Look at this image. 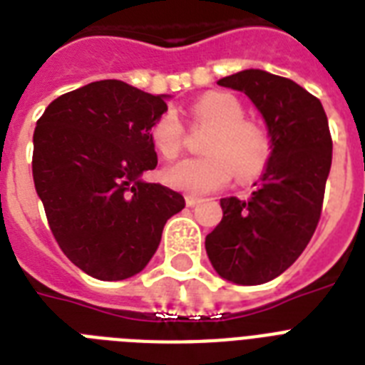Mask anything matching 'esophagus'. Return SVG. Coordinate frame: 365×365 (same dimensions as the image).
<instances>
[{
  "mask_svg": "<svg viewBox=\"0 0 365 365\" xmlns=\"http://www.w3.org/2000/svg\"><path fill=\"white\" fill-rule=\"evenodd\" d=\"M199 202H200L199 197H193V195H187V197H185V205L191 206V208L199 205Z\"/></svg>",
  "mask_w": 365,
  "mask_h": 365,
  "instance_id": "esophagus-1",
  "label": "esophagus"
}]
</instances>
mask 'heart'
Instances as JSON below:
<instances>
[{"mask_svg":"<svg viewBox=\"0 0 365 365\" xmlns=\"http://www.w3.org/2000/svg\"><path fill=\"white\" fill-rule=\"evenodd\" d=\"M191 128H210L202 142L206 157L180 160L163 172L168 187L189 195H205L225 187L231 178L254 182L271 163L269 132L246 119L237 96L214 91L191 106ZM149 138L155 151L166 160L176 159L185 145V128L174 111H165L153 123Z\"/></svg>","mask_w":365,"mask_h":365,"instance_id":"b5f03b06","label":"heart"}]
</instances>
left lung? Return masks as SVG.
<instances>
[{
  "instance_id": "left-lung-1",
  "label": "left lung",
  "mask_w": 365,
  "mask_h": 365,
  "mask_svg": "<svg viewBox=\"0 0 365 365\" xmlns=\"http://www.w3.org/2000/svg\"><path fill=\"white\" fill-rule=\"evenodd\" d=\"M217 85L242 91L254 102L272 143L271 163L252 197L220 200L222 222L205 242L220 277L255 286L282 274L312 239L334 143L320 100L292 79L244 70Z\"/></svg>"
}]
</instances>
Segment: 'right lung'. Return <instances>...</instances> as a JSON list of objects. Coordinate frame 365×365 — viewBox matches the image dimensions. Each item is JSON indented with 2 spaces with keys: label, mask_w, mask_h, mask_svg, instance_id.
Segmentation results:
<instances>
[{
  "label": "right lung",
  "mask_w": 365,
  "mask_h": 365,
  "mask_svg": "<svg viewBox=\"0 0 365 365\" xmlns=\"http://www.w3.org/2000/svg\"><path fill=\"white\" fill-rule=\"evenodd\" d=\"M166 110L165 94L106 79L62 94L37 119L36 191L60 250L93 278L142 271L185 206L176 191L140 180L157 166L149 130Z\"/></svg>",
  "instance_id": "obj_1"
}]
</instances>
